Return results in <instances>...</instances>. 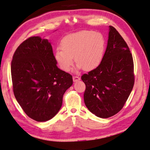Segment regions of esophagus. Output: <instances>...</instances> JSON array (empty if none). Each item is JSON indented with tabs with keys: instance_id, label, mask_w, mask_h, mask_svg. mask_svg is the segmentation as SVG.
Segmentation results:
<instances>
[{
	"instance_id": "esophagus-1",
	"label": "esophagus",
	"mask_w": 150,
	"mask_h": 150,
	"mask_svg": "<svg viewBox=\"0 0 150 150\" xmlns=\"http://www.w3.org/2000/svg\"><path fill=\"white\" fill-rule=\"evenodd\" d=\"M72 79H73V81L74 83L77 82V81H79L80 80V78H79V77H78V76H73Z\"/></svg>"
}]
</instances>
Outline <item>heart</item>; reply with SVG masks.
<instances>
[{"instance_id":"heart-1","label":"heart","mask_w":150,"mask_h":150,"mask_svg":"<svg viewBox=\"0 0 150 150\" xmlns=\"http://www.w3.org/2000/svg\"><path fill=\"white\" fill-rule=\"evenodd\" d=\"M61 47L54 53V59L61 69L69 71L74 64L76 69L90 71L96 68L102 60L104 39L98 32L82 30L67 35L62 39Z\"/></svg>"}]
</instances>
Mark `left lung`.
Wrapping results in <instances>:
<instances>
[{
	"instance_id": "1",
	"label": "left lung",
	"mask_w": 150,
	"mask_h": 150,
	"mask_svg": "<svg viewBox=\"0 0 150 150\" xmlns=\"http://www.w3.org/2000/svg\"><path fill=\"white\" fill-rule=\"evenodd\" d=\"M133 57L128 45L116 29L110 25L107 47L100 64L81 76L86 84V106L101 118L116 115L133 89Z\"/></svg>"
}]
</instances>
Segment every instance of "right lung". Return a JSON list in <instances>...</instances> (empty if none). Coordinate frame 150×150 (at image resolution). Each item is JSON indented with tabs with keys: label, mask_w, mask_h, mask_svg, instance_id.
I'll list each match as a JSON object with an SVG mask.
<instances>
[{
	"label": "right lung",
	"mask_w": 150,
	"mask_h": 150,
	"mask_svg": "<svg viewBox=\"0 0 150 150\" xmlns=\"http://www.w3.org/2000/svg\"><path fill=\"white\" fill-rule=\"evenodd\" d=\"M13 91L22 110L39 122L52 119L62 106V97L72 84V77L61 70L51 44L39 36L22 42L11 63Z\"/></svg>",
	"instance_id": "add662e5"
}]
</instances>
